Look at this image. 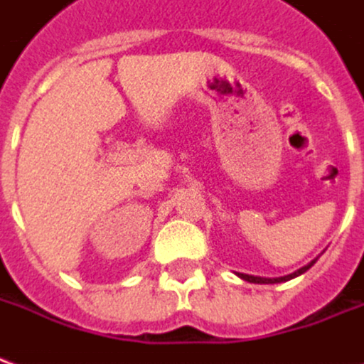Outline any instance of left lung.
<instances>
[{"label":"left lung","instance_id":"1","mask_svg":"<svg viewBox=\"0 0 364 364\" xmlns=\"http://www.w3.org/2000/svg\"><path fill=\"white\" fill-rule=\"evenodd\" d=\"M314 263H316V259H314L312 263H308L306 267L298 269V271H294V273L287 274V277H279V279H263V277H253V274H245V273H237V277H242V279H244V281H247V282H257V284H273V282L290 281V279H294V277H298V274L306 273L308 269L312 267Z\"/></svg>","mask_w":364,"mask_h":364}]
</instances>
